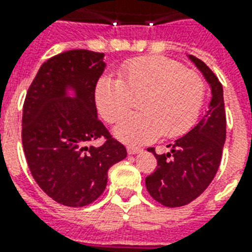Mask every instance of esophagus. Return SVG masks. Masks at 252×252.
<instances>
[{
  "mask_svg": "<svg viewBox=\"0 0 252 252\" xmlns=\"http://www.w3.org/2000/svg\"><path fill=\"white\" fill-rule=\"evenodd\" d=\"M126 151L129 155H136V154H140L143 151L142 148H137V147H126Z\"/></svg>",
  "mask_w": 252,
  "mask_h": 252,
  "instance_id": "34e87169",
  "label": "esophagus"
}]
</instances>
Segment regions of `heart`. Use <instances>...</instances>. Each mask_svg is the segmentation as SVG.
<instances>
[{"label":"heart","mask_w":252,"mask_h":252,"mask_svg":"<svg viewBox=\"0 0 252 252\" xmlns=\"http://www.w3.org/2000/svg\"><path fill=\"white\" fill-rule=\"evenodd\" d=\"M205 85L197 72L162 57H146L126 63L119 79L101 78L94 89V101L101 117L116 123L131 109L133 98L142 97L137 109L115 126L120 142L131 146L185 133L198 117Z\"/></svg>","instance_id":"heart-1"}]
</instances>
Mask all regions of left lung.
<instances>
[{
    "instance_id": "1",
    "label": "left lung",
    "mask_w": 252,
    "mask_h": 252,
    "mask_svg": "<svg viewBox=\"0 0 252 252\" xmlns=\"http://www.w3.org/2000/svg\"><path fill=\"white\" fill-rule=\"evenodd\" d=\"M211 86L212 98L205 116L186 135L169 144L170 153L158 155V167L146 178V188L154 200L169 208L184 206L195 200L211 185L225 143V109L222 86L217 77L198 58L188 57Z\"/></svg>"
}]
</instances>
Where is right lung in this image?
<instances>
[{"label":"right lung","instance_id":"obj_1","mask_svg":"<svg viewBox=\"0 0 252 252\" xmlns=\"http://www.w3.org/2000/svg\"><path fill=\"white\" fill-rule=\"evenodd\" d=\"M102 52L71 50L41 64L23 108V147L32 177L52 200L85 206L102 194L108 170L126 147L97 117L94 89L106 63ZM105 137L99 148L89 141Z\"/></svg>","mask_w":252,"mask_h":252}]
</instances>
